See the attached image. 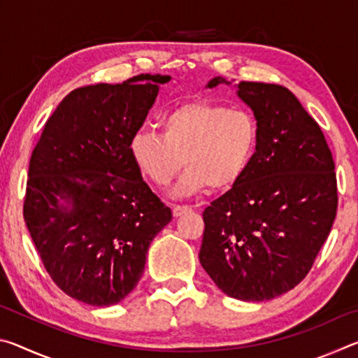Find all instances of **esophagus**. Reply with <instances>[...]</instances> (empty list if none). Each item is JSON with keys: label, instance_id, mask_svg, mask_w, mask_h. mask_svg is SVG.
<instances>
[{"label": "esophagus", "instance_id": "34e87169", "mask_svg": "<svg viewBox=\"0 0 358 358\" xmlns=\"http://www.w3.org/2000/svg\"><path fill=\"white\" fill-rule=\"evenodd\" d=\"M187 211H191L189 205H175L173 207V216L178 217V216H183Z\"/></svg>", "mask_w": 358, "mask_h": 358}]
</instances>
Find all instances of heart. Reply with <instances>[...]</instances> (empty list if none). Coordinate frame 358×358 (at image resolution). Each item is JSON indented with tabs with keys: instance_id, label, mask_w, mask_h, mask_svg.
I'll return each instance as SVG.
<instances>
[{
	"instance_id": "obj_1",
	"label": "heart",
	"mask_w": 358,
	"mask_h": 358,
	"mask_svg": "<svg viewBox=\"0 0 358 358\" xmlns=\"http://www.w3.org/2000/svg\"><path fill=\"white\" fill-rule=\"evenodd\" d=\"M161 132L138 129L129 138V156L143 177L167 186L187 166L173 197H189L208 186L227 189L243 177L257 147V124L241 108L213 102H185L161 120Z\"/></svg>"
}]
</instances>
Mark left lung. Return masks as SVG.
Segmentation results:
<instances>
[{
    "label": "left lung",
    "instance_id": "left-lung-1",
    "mask_svg": "<svg viewBox=\"0 0 358 358\" xmlns=\"http://www.w3.org/2000/svg\"><path fill=\"white\" fill-rule=\"evenodd\" d=\"M232 87L213 77L207 88ZM257 147L237 183L203 211L199 260L224 294L243 301L276 299L311 270L336 217L335 162L319 124L287 88L240 82Z\"/></svg>",
    "mask_w": 358,
    "mask_h": 358
}]
</instances>
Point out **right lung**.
I'll use <instances>...</instances> for the list:
<instances>
[{
	"label": "right lung",
	"instance_id": "obj_1",
	"mask_svg": "<svg viewBox=\"0 0 358 358\" xmlns=\"http://www.w3.org/2000/svg\"><path fill=\"white\" fill-rule=\"evenodd\" d=\"M171 76L77 88L59 102L29 159L27 227L45 270L72 299L123 301L172 211L142 180L129 138Z\"/></svg>",
	"mask_w": 358,
	"mask_h": 358
}]
</instances>
